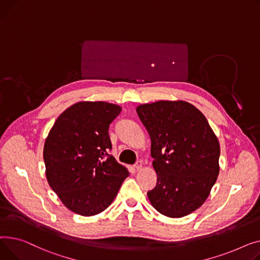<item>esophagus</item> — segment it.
Masks as SVG:
<instances>
[{
    "label": "esophagus",
    "instance_id": "1",
    "mask_svg": "<svg viewBox=\"0 0 260 260\" xmlns=\"http://www.w3.org/2000/svg\"><path fill=\"white\" fill-rule=\"evenodd\" d=\"M142 167H143V161H142V160H137V161L135 162V165H134V168H135V169H136L137 171L141 170Z\"/></svg>",
    "mask_w": 260,
    "mask_h": 260
}]
</instances>
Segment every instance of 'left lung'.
Returning <instances> with one entry per match:
<instances>
[{
	"instance_id": "obj_1",
	"label": "left lung",
	"mask_w": 260,
	"mask_h": 260,
	"mask_svg": "<svg viewBox=\"0 0 260 260\" xmlns=\"http://www.w3.org/2000/svg\"><path fill=\"white\" fill-rule=\"evenodd\" d=\"M151 139L157 174L149 201L168 217L186 216L200 208L219 173L220 148L205 115L186 102L159 101L137 107Z\"/></svg>"
}]
</instances>
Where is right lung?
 I'll return each instance as SVG.
<instances>
[{
  "label": "right lung",
  "instance_id": "right-lung-1",
  "mask_svg": "<svg viewBox=\"0 0 260 260\" xmlns=\"http://www.w3.org/2000/svg\"><path fill=\"white\" fill-rule=\"evenodd\" d=\"M120 111V107L104 102L74 104L57 117L46 139L43 155L48 184L76 214L103 212L129 176L109 154V126Z\"/></svg>",
  "mask_w": 260,
  "mask_h": 260
}]
</instances>
